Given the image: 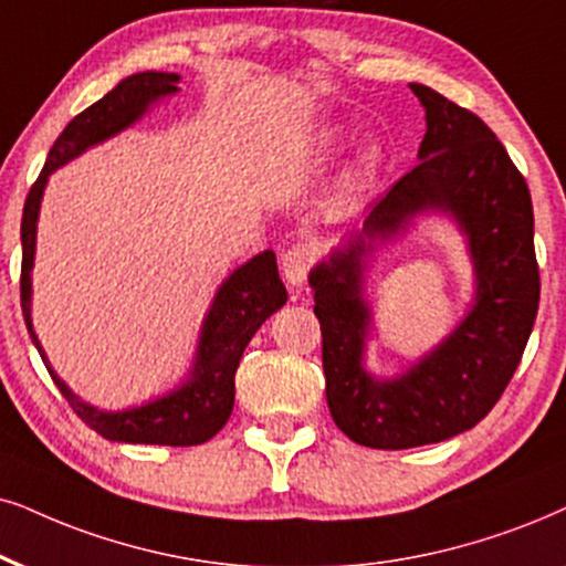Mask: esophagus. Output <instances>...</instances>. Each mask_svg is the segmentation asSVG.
Returning a JSON list of instances; mask_svg holds the SVG:
<instances>
[{
    "label": "esophagus",
    "instance_id": "1",
    "mask_svg": "<svg viewBox=\"0 0 566 566\" xmlns=\"http://www.w3.org/2000/svg\"><path fill=\"white\" fill-rule=\"evenodd\" d=\"M313 259H316V253H313L311 245H292L287 253L282 255V271L292 287H300V284L305 282L307 271L313 266Z\"/></svg>",
    "mask_w": 566,
    "mask_h": 566
}]
</instances>
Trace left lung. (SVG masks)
Returning <instances> with one entry per match:
<instances>
[{"mask_svg":"<svg viewBox=\"0 0 566 566\" xmlns=\"http://www.w3.org/2000/svg\"><path fill=\"white\" fill-rule=\"evenodd\" d=\"M410 88L426 106L420 161L391 185L363 233L396 231L415 210H452L471 234L479 303L426 361L395 382H376L359 368L367 325L356 266L361 234L313 271L328 410L342 433L370 449L439 443L481 423L520 366L541 300L533 200L522 171L478 114L428 85Z\"/></svg>","mask_w":566,"mask_h":566,"instance_id":"1","label":"left lung"}]
</instances>
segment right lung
Listing matches in <instances>:
<instances>
[{
	"mask_svg": "<svg viewBox=\"0 0 566 566\" xmlns=\"http://www.w3.org/2000/svg\"><path fill=\"white\" fill-rule=\"evenodd\" d=\"M180 75L175 73H138L125 77L117 88H112L104 98L91 104L77 117L70 119L60 138L54 140L49 159L41 169L39 180L31 185L23 206V263H20V305L28 334L39 347L41 360L49 368L44 349L35 339L31 326V266L35 248V219H39L41 192H44L46 177L56 167L70 161L93 143L109 138L123 127L133 125L146 112V106L159 96L177 91ZM287 303V290L276 271V255H255L245 266L234 271L219 290L213 307L206 318L203 336H200L198 363L192 378L175 395L156 399V402L127 412H102L85 405L73 391L56 378L49 368V376L60 386L62 397L77 412L85 426L109 441L127 443H159V447H196L219 433V428L230 420L234 405V374H238L240 357L245 353L248 342L259 332V326L271 313Z\"/></svg>",
	"mask_w": 566,
	"mask_h": 566,
	"instance_id": "add662e5",
	"label": "right lung"
}]
</instances>
